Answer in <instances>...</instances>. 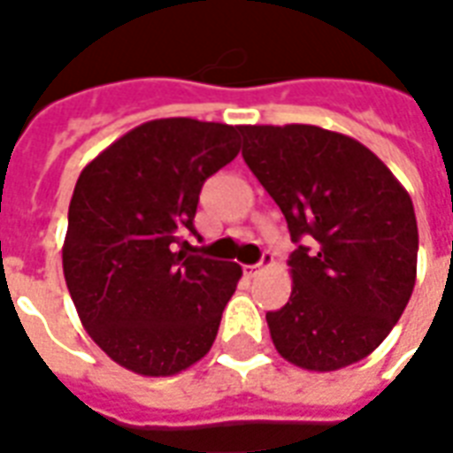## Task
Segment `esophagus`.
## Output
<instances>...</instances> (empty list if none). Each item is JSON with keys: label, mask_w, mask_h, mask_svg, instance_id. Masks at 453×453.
<instances>
[{"label": "esophagus", "mask_w": 453, "mask_h": 453, "mask_svg": "<svg viewBox=\"0 0 453 453\" xmlns=\"http://www.w3.org/2000/svg\"><path fill=\"white\" fill-rule=\"evenodd\" d=\"M272 265H274V257L269 255V252H265V257H262V262H259V265L245 266V269H247V274L252 276V274H257V272H262L265 266H272Z\"/></svg>", "instance_id": "obj_1"}]
</instances>
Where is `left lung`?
I'll return each instance as SVG.
<instances>
[{"instance_id": "obj_1", "label": "left lung", "mask_w": 453, "mask_h": 453, "mask_svg": "<svg viewBox=\"0 0 453 453\" xmlns=\"http://www.w3.org/2000/svg\"><path fill=\"white\" fill-rule=\"evenodd\" d=\"M242 157L281 208L294 281L266 313L276 351L305 371L357 364L388 337L418 279L412 198L366 145L320 126H242Z\"/></svg>"}]
</instances>
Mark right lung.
<instances>
[{
    "instance_id": "obj_1",
    "label": "right lung",
    "mask_w": 453,
    "mask_h": 453,
    "mask_svg": "<svg viewBox=\"0 0 453 453\" xmlns=\"http://www.w3.org/2000/svg\"><path fill=\"white\" fill-rule=\"evenodd\" d=\"M240 128L148 120L102 150L74 184L65 284L89 337L138 376L181 373L216 342L242 266L187 255L181 233L196 235L201 187L237 157Z\"/></svg>"
}]
</instances>
